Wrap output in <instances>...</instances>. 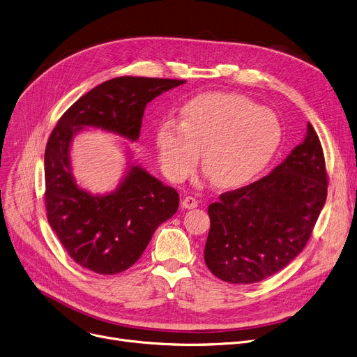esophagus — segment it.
I'll return each mask as SVG.
<instances>
[{
	"label": "esophagus",
	"mask_w": 357,
	"mask_h": 357,
	"mask_svg": "<svg viewBox=\"0 0 357 357\" xmlns=\"http://www.w3.org/2000/svg\"><path fill=\"white\" fill-rule=\"evenodd\" d=\"M197 204H199V200L195 199L193 196H185L181 202L183 208H195V207H197Z\"/></svg>",
	"instance_id": "1"
}]
</instances>
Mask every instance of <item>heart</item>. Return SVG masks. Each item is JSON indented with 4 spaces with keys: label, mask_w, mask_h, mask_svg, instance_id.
<instances>
[{
    "label": "heart",
    "mask_w": 357,
    "mask_h": 357,
    "mask_svg": "<svg viewBox=\"0 0 357 357\" xmlns=\"http://www.w3.org/2000/svg\"><path fill=\"white\" fill-rule=\"evenodd\" d=\"M282 127L277 115L236 95L203 93L180 109V123L160 122L155 144L164 174L190 177L199 162L219 188L241 187L259 176L277 154Z\"/></svg>",
    "instance_id": "obj_1"
}]
</instances>
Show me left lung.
<instances>
[{"label": "left lung", "mask_w": 357, "mask_h": 357, "mask_svg": "<svg viewBox=\"0 0 357 357\" xmlns=\"http://www.w3.org/2000/svg\"><path fill=\"white\" fill-rule=\"evenodd\" d=\"M326 197L324 154L308 122L304 141L268 176L208 206L207 268L230 284L274 275L304 249Z\"/></svg>", "instance_id": "8db88e82"}]
</instances>
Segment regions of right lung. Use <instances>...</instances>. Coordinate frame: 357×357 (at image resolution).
I'll use <instances>...</instances> for the list:
<instances>
[{
    "label": "right lung",
    "instance_id": "add662e5",
    "mask_svg": "<svg viewBox=\"0 0 357 357\" xmlns=\"http://www.w3.org/2000/svg\"><path fill=\"white\" fill-rule=\"evenodd\" d=\"M185 80L121 76L79 98L59 119L45 154L46 208L53 232L69 257L96 274L132 266L155 229L178 208L180 197L130 158L114 192L92 195L72 173L70 145L85 128H100L128 141L139 138L146 103Z\"/></svg>",
    "mask_w": 357,
    "mask_h": 357
}]
</instances>
